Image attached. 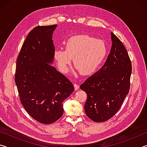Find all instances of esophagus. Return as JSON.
Masks as SVG:
<instances>
[{
	"label": "esophagus",
	"mask_w": 147,
	"mask_h": 147,
	"mask_svg": "<svg viewBox=\"0 0 147 147\" xmlns=\"http://www.w3.org/2000/svg\"><path fill=\"white\" fill-rule=\"evenodd\" d=\"M74 89H75V90L76 91V90H78V89H79V86L78 85V84H74Z\"/></svg>",
	"instance_id": "34e87169"
}]
</instances>
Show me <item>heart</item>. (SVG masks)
Wrapping results in <instances>:
<instances>
[{
    "label": "heart",
    "mask_w": 147,
    "mask_h": 147,
    "mask_svg": "<svg viewBox=\"0 0 147 147\" xmlns=\"http://www.w3.org/2000/svg\"><path fill=\"white\" fill-rule=\"evenodd\" d=\"M106 54L107 47L103 40L88 35H78L65 42V50L56 49L54 58L61 73L68 71L73 58L75 70L84 75H89L97 70Z\"/></svg>",
    "instance_id": "heart-1"
}]
</instances>
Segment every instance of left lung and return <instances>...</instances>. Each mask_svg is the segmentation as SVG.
<instances>
[{
    "label": "left lung",
    "instance_id": "8db88e82",
    "mask_svg": "<svg viewBox=\"0 0 147 147\" xmlns=\"http://www.w3.org/2000/svg\"><path fill=\"white\" fill-rule=\"evenodd\" d=\"M111 39L110 53L104 65L80 86L88 94L86 114L98 123L117 112L130 89L131 64L127 51L112 32Z\"/></svg>",
    "mask_w": 147,
    "mask_h": 147
}]
</instances>
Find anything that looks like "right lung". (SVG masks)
<instances>
[{
    "label": "right lung",
    "mask_w": 147,
    "mask_h": 147,
    "mask_svg": "<svg viewBox=\"0 0 147 147\" xmlns=\"http://www.w3.org/2000/svg\"><path fill=\"white\" fill-rule=\"evenodd\" d=\"M57 24L35 27L23 44L17 59L15 81L23 107L35 120L51 124L63 113L62 102L74 86L53 66V35Z\"/></svg>",
    "instance_id": "1"
}]
</instances>
